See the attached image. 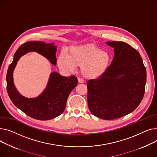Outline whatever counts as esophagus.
Listing matches in <instances>:
<instances>
[{
	"label": "esophagus",
	"mask_w": 157,
	"mask_h": 157,
	"mask_svg": "<svg viewBox=\"0 0 157 157\" xmlns=\"http://www.w3.org/2000/svg\"><path fill=\"white\" fill-rule=\"evenodd\" d=\"M78 83H84V80H83V79L78 78Z\"/></svg>",
	"instance_id": "obj_1"
}]
</instances>
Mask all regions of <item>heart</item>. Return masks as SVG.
<instances>
[{
	"mask_svg": "<svg viewBox=\"0 0 157 157\" xmlns=\"http://www.w3.org/2000/svg\"><path fill=\"white\" fill-rule=\"evenodd\" d=\"M111 55L94 45H78L69 48L67 55L61 53L57 60L59 69L65 72H72L81 66V73L88 79L99 78L109 69Z\"/></svg>",
	"mask_w": 157,
	"mask_h": 157,
	"instance_id": "b5f03b06",
	"label": "heart"
}]
</instances>
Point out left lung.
Here are the masks:
<instances>
[{
  "mask_svg": "<svg viewBox=\"0 0 157 157\" xmlns=\"http://www.w3.org/2000/svg\"><path fill=\"white\" fill-rule=\"evenodd\" d=\"M114 49L109 69L98 79L87 82L88 105L94 116L110 120L134 111L141 103L146 71L139 53L121 41L106 42Z\"/></svg>",
  "mask_w": 157,
  "mask_h": 157,
  "instance_id": "8db88e82",
  "label": "left lung"
}]
</instances>
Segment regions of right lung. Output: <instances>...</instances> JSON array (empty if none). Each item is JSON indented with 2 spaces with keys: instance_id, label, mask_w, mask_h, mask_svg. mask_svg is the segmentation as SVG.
Listing matches in <instances>:
<instances>
[{
  "instance_id": "right-lung-1",
  "label": "right lung",
  "mask_w": 157,
  "mask_h": 157,
  "mask_svg": "<svg viewBox=\"0 0 157 157\" xmlns=\"http://www.w3.org/2000/svg\"><path fill=\"white\" fill-rule=\"evenodd\" d=\"M29 52H36L46 58L52 65H56V46L54 43L29 41L24 43L15 52L13 61L7 70L8 95L15 106L31 118L39 120L53 119L65 110L67 98L77 86L78 79L74 76L64 77L56 72H52L45 89L39 95L34 98L24 97L14 85L13 72L20 58Z\"/></svg>"
}]
</instances>
